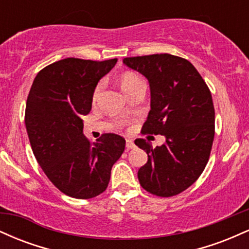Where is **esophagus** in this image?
Masks as SVG:
<instances>
[{
  "label": "esophagus",
  "instance_id": "obj_1",
  "mask_svg": "<svg viewBox=\"0 0 249 249\" xmlns=\"http://www.w3.org/2000/svg\"><path fill=\"white\" fill-rule=\"evenodd\" d=\"M134 147V142L132 139H126V148L127 150H130V148H133Z\"/></svg>",
  "mask_w": 249,
  "mask_h": 249
}]
</instances>
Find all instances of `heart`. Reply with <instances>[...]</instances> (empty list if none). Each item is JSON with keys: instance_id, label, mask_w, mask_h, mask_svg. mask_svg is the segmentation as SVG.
<instances>
[{"instance_id": "heart-1", "label": "heart", "mask_w": 249, "mask_h": 249, "mask_svg": "<svg viewBox=\"0 0 249 249\" xmlns=\"http://www.w3.org/2000/svg\"><path fill=\"white\" fill-rule=\"evenodd\" d=\"M119 82H121V87L123 89V91H124L126 95L130 92V91L134 90V89L139 87H144V82H142V79L134 72L123 73L121 76V79H119ZM102 88H103L102 83H98V84L96 85L95 90H93V93H92V102H96L97 99H98L99 93H101L102 91Z\"/></svg>"}]
</instances>
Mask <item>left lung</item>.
<instances>
[{"instance_id": "1", "label": "left lung", "mask_w": 249, "mask_h": 249, "mask_svg": "<svg viewBox=\"0 0 249 249\" xmlns=\"http://www.w3.org/2000/svg\"><path fill=\"white\" fill-rule=\"evenodd\" d=\"M123 63L150 83L151 110L142 131L166 138L154 148L145 139L134 141L148 157L138 171L139 182L153 196H177L196 181L210 159L215 122L210 89L181 57L154 53L126 57Z\"/></svg>"}]
</instances>
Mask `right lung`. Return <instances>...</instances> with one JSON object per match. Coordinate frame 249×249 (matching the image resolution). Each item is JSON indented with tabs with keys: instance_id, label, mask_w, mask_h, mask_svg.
<instances>
[{
	"instance_id": "add662e5",
	"label": "right lung",
	"mask_w": 249,
	"mask_h": 249,
	"mask_svg": "<svg viewBox=\"0 0 249 249\" xmlns=\"http://www.w3.org/2000/svg\"><path fill=\"white\" fill-rule=\"evenodd\" d=\"M116 63L61 59L37 73L28 95L24 122L34 156L50 181L72 198L104 192L124 152L118 134L103 133L96 142L83 134L82 117L91 111L93 90Z\"/></svg>"
}]
</instances>
